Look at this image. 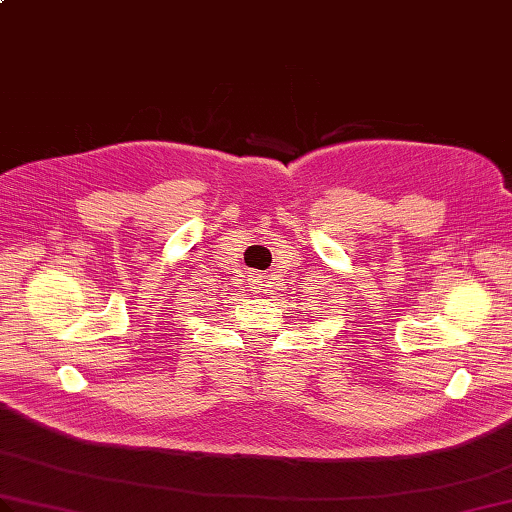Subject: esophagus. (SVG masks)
<instances>
[{"mask_svg": "<svg viewBox=\"0 0 512 512\" xmlns=\"http://www.w3.org/2000/svg\"><path fill=\"white\" fill-rule=\"evenodd\" d=\"M249 282H252V289H256V293H260L263 291V282H265V278L260 276V273H252V276H249Z\"/></svg>", "mask_w": 512, "mask_h": 512, "instance_id": "obj_1", "label": "esophagus"}]
</instances>
